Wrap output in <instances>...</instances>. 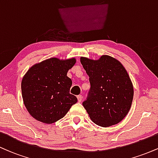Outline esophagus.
<instances>
[{"label":"esophagus","instance_id":"1","mask_svg":"<svg viewBox=\"0 0 158 158\" xmlns=\"http://www.w3.org/2000/svg\"><path fill=\"white\" fill-rule=\"evenodd\" d=\"M77 99H78V101H79V102H80L81 101V99H82V96H81V95L77 96Z\"/></svg>","mask_w":158,"mask_h":158}]
</instances>
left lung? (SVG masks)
Wrapping results in <instances>:
<instances>
[{
    "instance_id": "8db88e82",
    "label": "left lung",
    "mask_w": 158,
    "mask_h": 158,
    "mask_svg": "<svg viewBox=\"0 0 158 158\" xmlns=\"http://www.w3.org/2000/svg\"><path fill=\"white\" fill-rule=\"evenodd\" d=\"M89 77L90 88L83 106L94 123L102 127L122 121L131 108L134 88L123 64L109 56L99 60L81 57Z\"/></svg>"
}]
</instances>
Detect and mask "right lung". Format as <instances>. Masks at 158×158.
I'll list each match as a JSON object with an SVG mask.
<instances>
[{"mask_svg":"<svg viewBox=\"0 0 158 158\" xmlns=\"http://www.w3.org/2000/svg\"><path fill=\"white\" fill-rule=\"evenodd\" d=\"M75 63V59L51 58L27 71L21 81V92L24 106L32 117L47 124L53 123L77 102V98L70 94L72 80L67 77Z\"/></svg>","mask_w":158,"mask_h":158,"instance_id":"1","label":"right lung"}]
</instances>
